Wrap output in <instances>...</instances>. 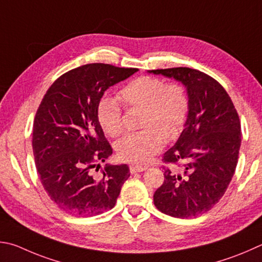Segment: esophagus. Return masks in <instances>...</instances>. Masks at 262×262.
<instances>
[{
  "instance_id": "1",
  "label": "esophagus",
  "mask_w": 262,
  "mask_h": 262,
  "mask_svg": "<svg viewBox=\"0 0 262 262\" xmlns=\"http://www.w3.org/2000/svg\"><path fill=\"white\" fill-rule=\"evenodd\" d=\"M129 170L130 173H140V172H143L145 170V166H141V165H130L129 166Z\"/></svg>"
}]
</instances>
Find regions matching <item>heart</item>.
I'll use <instances>...</instances> for the list:
<instances>
[{"instance_id": "obj_1", "label": "heart", "mask_w": 262, "mask_h": 262, "mask_svg": "<svg viewBox=\"0 0 262 262\" xmlns=\"http://www.w3.org/2000/svg\"><path fill=\"white\" fill-rule=\"evenodd\" d=\"M119 97L129 106L143 107L141 132L129 133L117 144L119 158L142 164L149 160L166 139H174L182 129L189 112L185 89L179 83L166 84L163 79L139 77L123 87ZM97 119L103 130L119 136L123 130L122 111L117 99L103 97L97 105Z\"/></svg>"}]
</instances>
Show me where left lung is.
<instances>
[{
    "mask_svg": "<svg viewBox=\"0 0 262 262\" xmlns=\"http://www.w3.org/2000/svg\"><path fill=\"white\" fill-rule=\"evenodd\" d=\"M182 83L189 112L175 144L164 154V183L154 203L160 212L179 219L198 216L220 201L234 177L241 147V122L225 88L210 75L189 68L147 71Z\"/></svg>",
    "mask_w": 262,
    "mask_h": 262,
    "instance_id": "8db88e82",
    "label": "left lung"
}]
</instances>
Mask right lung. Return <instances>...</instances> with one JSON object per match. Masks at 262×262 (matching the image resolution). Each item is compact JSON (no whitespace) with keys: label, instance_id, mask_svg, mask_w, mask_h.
Listing matches in <instances>:
<instances>
[{"label":"right lung","instance_id":"right-lung-1","mask_svg":"<svg viewBox=\"0 0 262 262\" xmlns=\"http://www.w3.org/2000/svg\"><path fill=\"white\" fill-rule=\"evenodd\" d=\"M137 71L82 65L57 79L42 99L33 125V152L41 183L61 211L85 217L115 207L130 173L126 164H106L101 179L92 174L112 155L97 105L106 89Z\"/></svg>","mask_w":262,"mask_h":262}]
</instances>
